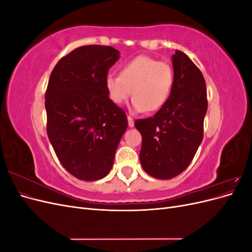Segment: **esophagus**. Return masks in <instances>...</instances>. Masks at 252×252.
Listing matches in <instances>:
<instances>
[{"label":"esophagus","instance_id":"obj_1","mask_svg":"<svg viewBox=\"0 0 252 252\" xmlns=\"http://www.w3.org/2000/svg\"><path fill=\"white\" fill-rule=\"evenodd\" d=\"M127 119H128V126H129V127H133V126H134L133 119H132L130 116H127Z\"/></svg>","mask_w":252,"mask_h":252}]
</instances>
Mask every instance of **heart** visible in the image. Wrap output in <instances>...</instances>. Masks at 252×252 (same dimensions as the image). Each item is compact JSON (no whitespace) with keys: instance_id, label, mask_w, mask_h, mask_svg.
<instances>
[{"instance_id":"1","label":"heart","mask_w":252,"mask_h":252,"mask_svg":"<svg viewBox=\"0 0 252 252\" xmlns=\"http://www.w3.org/2000/svg\"><path fill=\"white\" fill-rule=\"evenodd\" d=\"M171 66L148 56H139L121 67L119 75L109 73L105 88L110 101L123 104L132 93L131 107L136 112H155L164 107L172 94Z\"/></svg>"}]
</instances>
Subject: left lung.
I'll return each instance as SVG.
<instances>
[{
	"instance_id": "obj_1",
	"label": "left lung",
	"mask_w": 252,
	"mask_h": 252,
	"mask_svg": "<svg viewBox=\"0 0 252 252\" xmlns=\"http://www.w3.org/2000/svg\"><path fill=\"white\" fill-rule=\"evenodd\" d=\"M174 85L168 102L154 117L136 120L142 134L140 162L145 172L169 180L191 163L203 140L207 91L201 70L187 55L172 56Z\"/></svg>"
}]
</instances>
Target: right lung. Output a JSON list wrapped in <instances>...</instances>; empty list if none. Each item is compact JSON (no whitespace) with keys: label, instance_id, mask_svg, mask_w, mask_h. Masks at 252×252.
I'll list each match as a JSON object with an SVG mask.
<instances>
[{"label":"right lung","instance_id":"obj_1","mask_svg":"<svg viewBox=\"0 0 252 252\" xmlns=\"http://www.w3.org/2000/svg\"><path fill=\"white\" fill-rule=\"evenodd\" d=\"M119 59L113 47L88 45L61 59L50 74L45 94L48 138L64 168L82 181L109 173L128 126L125 111L105 88Z\"/></svg>","mask_w":252,"mask_h":252}]
</instances>
